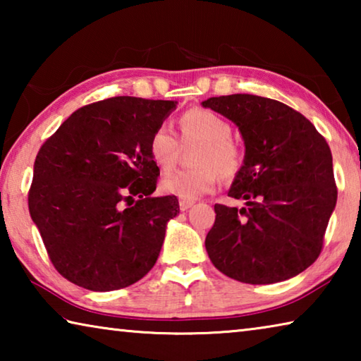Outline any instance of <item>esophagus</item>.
Wrapping results in <instances>:
<instances>
[{
    "mask_svg": "<svg viewBox=\"0 0 361 361\" xmlns=\"http://www.w3.org/2000/svg\"><path fill=\"white\" fill-rule=\"evenodd\" d=\"M194 205V200H185V199H180V210L185 212L188 209H191Z\"/></svg>",
    "mask_w": 361,
    "mask_h": 361,
    "instance_id": "esophagus-1",
    "label": "esophagus"
}]
</instances>
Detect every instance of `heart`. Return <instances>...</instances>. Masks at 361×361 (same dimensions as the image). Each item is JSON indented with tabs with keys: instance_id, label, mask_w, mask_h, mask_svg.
Returning <instances> with one entry per match:
<instances>
[{
	"instance_id": "obj_1",
	"label": "heart",
	"mask_w": 361,
	"mask_h": 361,
	"mask_svg": "<svg viewBox=\"0 0 361 361\" xmlns=\"http://www.w3.org/2000/svg\"><path fill=\"white\" fill-rule=\"evenodd\" d=\"M180 127L185 138L200 140V148L195 164L199 167L178 170L169 173L159 183L161 191L178 199L192 200L207 192H212L219 181L218 171L231 178L242 166V151L232 142V127L221 116L204 108H192L181 114ZM152 162L167 172L173 167L178 140L169 126L162 124L152 132L148 143Z\"/></svg>"
}]
</instances>
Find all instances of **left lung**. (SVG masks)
Here are the masks:
<instances>
[{
	"instance_id": "8db88e82",
	"label": "left lung",
	"mask_w": 361,
	"mask_h": 361,
	"mask_svg": "<svg viewBox=\"0 0 361 361\" xmlns=\"http://www.w3.org/2000/svg\"><path fill=\"white\" fill-rule=\"evenodd\" d=\"M239 127L243 164L229 197L215 205L205 248L219 272L252 285L277 283L319 258L338 189L331 149L312 122L282 102L250 94L202 102Z\"/></svg>"
}]
</instances>
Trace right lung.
I'll return each instance as SVG.
<instances>
[{
  "mask_svg": "<svg viewBox=\"0 0 361 361\" xmlns=\"http://www.w3.org/2000/svg\"><path fill=\"white\" fill-rule=\"evenodd\" d=\"M173 100L114 97L79 108L41 146L28 209L54 267L92 291L126 288L156 264L175 195L151 197L148 143Z\"/></svg>",
  "mask_w": 361,
  "mask_h": 361,
  "instance_id": "1",
  "label": "right lung"
}]
</instances>
